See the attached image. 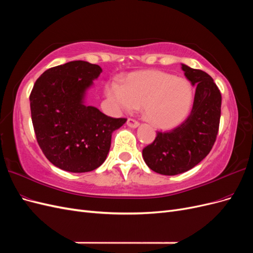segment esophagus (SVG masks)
Instances as JSON below:
<instances>
[{"mask_svg": "<svg viewBox=\"0 0 253 253\" xmlns=\"http://www.w3.org/2000/svg\"><path fill=\"white\" fill-rule=\"evenodd\" d=\"M126 125L129 126V127H137L139 126V122L137 121V120H135V119H133V118H128L127 119V121H126Z\"/></svg>", "mask_w": 253, "mask_h": 253, "instance_id": "obj_1", "label": "esophagus"}]
</instances>
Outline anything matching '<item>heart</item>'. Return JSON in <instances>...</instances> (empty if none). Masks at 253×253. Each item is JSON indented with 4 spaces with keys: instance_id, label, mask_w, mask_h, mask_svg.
Returning a JSON list of instances; mask_svg holds the SVG:
<instances>
[{
    "instance_id": "b5f03b06",
    "label": "heart",
    "mask_w": 253,
    "mask_h": 253,
    "mask_svg": "<svg viewBox=\"0 0 253 253\" xmlns=\"http://www.w3.org/2000/svg\"><path fill=\"white\" fill-rule=\"evenodd\" d=\"M105 94L117 108L129 112L142 105L143 116L159 128H172L187 117L193 101L190 83L159 71L128 75L124 84L110 81Z\"/></svg>"
}]
</instances>
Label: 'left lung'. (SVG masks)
Returning <instances> with one entry per match:
<instances>
[{
    "label": "left lung",
    "instance_id": "8db88e82",
    "mask_svg": "<svg viewBox=\"0 0 253 253\" xmlns=\"http://www.w3.org/2000/svg\"><path fill=\"white\" fill-rule=\"evenodd\" d=\"M187 79L196 87L193 108L182 124L142 150L145 164L163 175L189 171L209 154L218 133L221 95L211 76L181 64Z\"/></svg>",
    "mask_w": 253,
    "mask_h": 253
}]
</instances>
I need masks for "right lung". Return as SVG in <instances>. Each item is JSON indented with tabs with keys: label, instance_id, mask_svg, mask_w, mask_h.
<instances>
[{
	"label": "right lung",
	"instance_id": "add662e5",
	"mask_svg": "<svg viewBox=\"0 0 253 253\" xmlns=\"http://www.w3.org/2000/svg\"><path fill=\"white\" fill-rule=\"evenodd\" d=\"M101 72L97 64L72 61L45 71L30 93L37 141L45 157L64 171L83 173L100 167L112 133L126 121L84 104L85 90Z\"/></svg>",
	"mask_w": 253,
	"mask_h": 253
}]
</instances>
